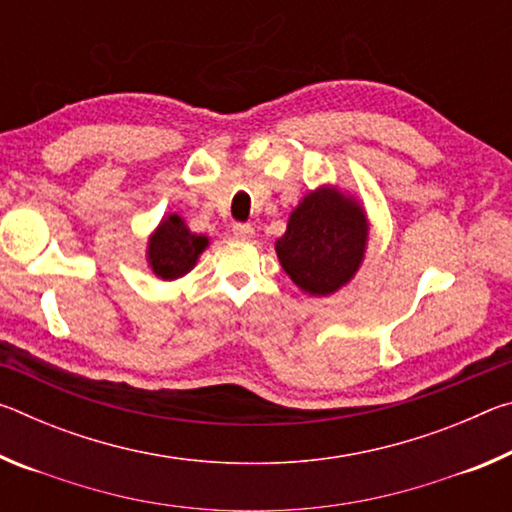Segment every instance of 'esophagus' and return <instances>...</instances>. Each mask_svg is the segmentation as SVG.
I'll list each match as a JSON object with an SVG mask.
<instances>
[{
    "mask_svg": "<svg viewBox=\"0 0 512 512\" xmlns=\"http://www.w3.org/2000/svg\"><path fill=\"white\" fill-rule=\"evenodd\" d=\"M253 235H255V228L250 223H235V225H232V237H235V239L248 241V239H253Z\"/></svg>",
    "mask_w": 512,
    "mask_h": 512,
    "instance_id": "34e87169",
    "label": "esophagus"
}]
</instances>
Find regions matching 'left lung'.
Instances as JSON below:
<instances>
[{
  "label": "left lung",
  "instance_id": "left-lung-1",
  "mask_svg": "<svg viewBox=\"0 0 512 512\" xmlns=\"http://www.w3.org/2000/svg\"><path fill=\"white\" fill-rule=\"evenodd\" d=\"M370 237L366 207L339 185H320L293 207L275 253L293 284L314 298L332 296L363 264Z\"/></svg>",
  "mask_w": 512,
  "mask_h": 512
}]
</instances>
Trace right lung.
Wrapping results in <instances>:
<instances>
[{
  "label": "right lung",
  "instance_id": "obj_1",
  "mask_svg": "<svg viewBox=\"0 0 512 512\" xmlns=\"http://www.w3.org/2000/svg\"><path fill=\"white\" fill-rule=\"evenodd\" d=\"M210 246V237L196 235L180 214H164L146 241V264L158 280L171 282L187 275Z\"/></svg>",
  "mask_w": 512,
  "mask_h": 512
}]
</instances>
